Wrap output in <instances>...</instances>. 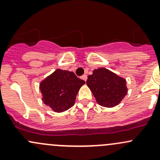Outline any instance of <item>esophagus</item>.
<instances>
[{"mask_svg":"<svg viewBox=\"0 0 160 160\" xmlns=\"http://www.w3.org/2000/svg\"><path fill=\"white\" fill-rule=\"evenodd\" d=\"M81 78L83 79L84 81H87V80H88V76H87L86 74H83V75L81 77Z\"/></svg>","mask_w":160,"mask_h":160,"instance_id":"1","label":"esophagus"}]
</instances>
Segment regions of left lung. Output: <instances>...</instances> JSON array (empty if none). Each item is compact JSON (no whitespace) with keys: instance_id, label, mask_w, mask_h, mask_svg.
Listing matches in <instances>:
<instances>
[{"instance_id":"8db88e82","label":"left lung","mask_w":160,"mask_h":160,"mask_svg":"<svg viewBox=\"0 0 160 160\" xmlns=\"http://www.w3.org/2000/svg\"><path fill=\"white\" fill-rule=\"evenodd\" d=\"M87 85L98 104L113 108L120 104L128 93L125 79L105 68H98L88 76Z\"/></svg>"}]
</instances>
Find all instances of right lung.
I'll list each match as a JSON object with an SVG mask.
<instances>
[{"instance_id": "add662e5", "label": "right lung", "mask_w": 160, "mask_h": 160, "mask_svg": "<svg viewBox=\"0 0 160 160\" xmlns=\"http://www.w3.org/2000/svg\"><path fill=\"white\" fill-rule=\"evenodd\" d=\"M85 83L73 72L57 69L40 83L42 101L55 112L72 107L80 88Z\"/></svg>"}]
</instances>
